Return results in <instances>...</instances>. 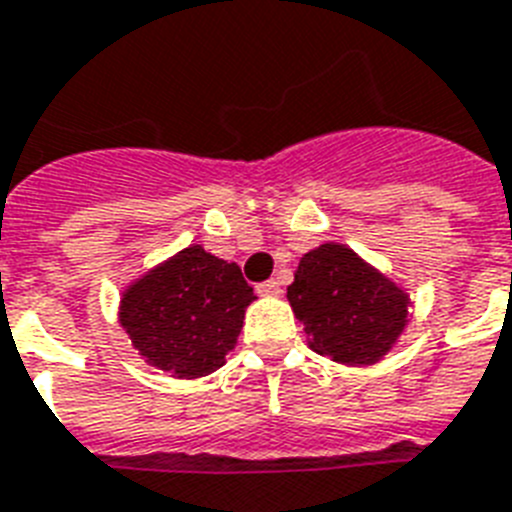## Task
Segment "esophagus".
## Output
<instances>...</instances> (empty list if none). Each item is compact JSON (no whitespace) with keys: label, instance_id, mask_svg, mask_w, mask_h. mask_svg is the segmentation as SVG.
<instances>
[{"label":"esophagus","instance_id":"1","mask_svg":"<svg viewBox=\"0 0 512 512\" xmlns=\"http://www.w3.org/2000/svg\"><path fill=\"white\" fill-rule=\"evenodd\" d=\"M257 292L265 294V297H278V294H281V284H278L276 278H270V281L257 284Z\"/></svg>","mask_w":512,"mask_h":512}]
</instances>
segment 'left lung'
I'll return each mask as SVG.
<instances>
[{
  "label": "left lung",
  "mask_w": 512,
  "mask_h": 512,
  "mask_svg": "<svg viewBox=\"0 0 512 512\" xmlns=\"http://www.w3.org/2000/svg\"><path fill=\"white\" fill-rule=\"evenodd\" d=\"M286 297L313 350L336 363H376L405 328V294L342 244L307 252Z\"/></svg>",
  "instance_id": "left-lung-1"
}]
</instances>
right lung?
<instances>
[{
  "instance_id": "obj_1",
  "label": "right lung",
  "mask_w": 512,
  "mask_h": 512,
  "mask_svg": "<svg viewBox=\"0 0 512 512\" xmlns=\"http://www.w3.org/2000/svg\"><path fill=\"white\" fill-rule=\"evenodd\" d=\"M252 299L239 265L197 244L123 294L120 323L149 363L178 378H199L226 363Z\"/></svg>"
}]
</instances>
